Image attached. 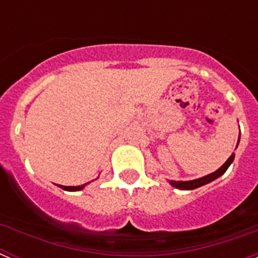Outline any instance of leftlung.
I'll return each mask as SVG.
<instances>
[{"mask_svg": "<svg viewBox=\"0 0 258 258\" xmlns=\"http://www.w3.org/2000/svg\"><path fill=\"white\" fill-rule=\"evenodd\" d=\"M238 143H239V141H238ZM234 157H235V155L232 154L231 156L227 159L226 163L221 166L220 169H217L216 172L211 173V174L206 175V177H202V178H198V179H192V181H170L169 183L172 184L173 187L179 188V190H194V188H198V187H200V186H204V184L214 181V179L218 178V177H221L223 173L226 172L227 168L230 166V164H231L232 160H234Z\"/></svg>", "mask_w": 258, "mask_h": 258, "instance_id": "8db88e82", "label": "left lung"}]
</instances>
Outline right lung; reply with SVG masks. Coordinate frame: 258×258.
Here are the masks:
<instances>
[{
    "label": "right lung",
    "instance_id": "obj_1",
    "mask_svg": "<svg viewBox=\"0 0 258 258\" xmlns=\"http://www.w3.org/2000/svg\"><path fill=\"white\" fill-rule=\"evenodd\" d=\"M86 184L88 183H84V184H81V186H61V184H58V186L66 191H80V190H83Z\"/></svg>",
    "mask_w": 258,
    "mask_h": 258
}]
</instances>
